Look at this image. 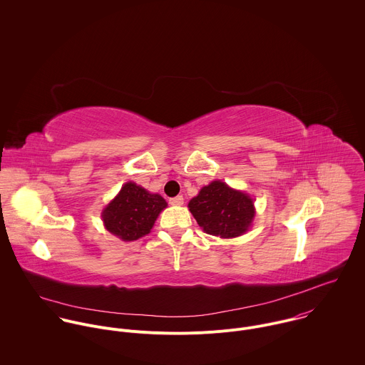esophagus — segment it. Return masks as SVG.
I'll return each instance as SVG.
<instances>
[{
	"label": "esophagus",
	"instance_id": "1",
	"mask_svg": "<svg viewBox=\"0 0 365 365\" xmlns=\"http://www.w3.org/2000/svg\"><path fill=\"white\" fill-rule=\"evenodd\" d=\"M168 202H170V205L180 207V205H182V204H184V198H182L181 195H177V197H174V198H170V200H168Z\"/></svg>",
	"mask_w": 365,
	"mask_h": 365
}]
</instances>
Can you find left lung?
Returning <instances> with one entry per match:
<instances>
[{
  "mask_svg": "<svg viewBox=\"0 0 365 365\" xmlns=\"http://www.w3.org/2000/svg\"><path fill=\"white\" fill-rule=\"evenodd\" d=\"M188 208L205 233L222 239L246 233L256 215L250 195L230 188L220 180L205 185L190 201Z\"/></svg>",
  "mask_w": 365,
  "mask_h": 365,
  "instance_id": "8db88e82",
  "label": "left lung"
}]
</instances>
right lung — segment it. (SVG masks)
Listing matches in <instances>:
<instances>
[{
  "label": "right lung",
  "mask_w": 365,
  "mask_h": 365,
  "mask_svg": "<svg viewBox=\"0 0 365 365\" xmlns=\"http://www.w3.org/2000/svg\"><path fill=\"white\" fill-rule=\"evenodd\" d=\"M167 207L165 200L129 181L105 207V229L125 242L138 240L150 233L158 213Z\"/></svg>",
  "instance_id": "obj_1"
}]
</instances>
